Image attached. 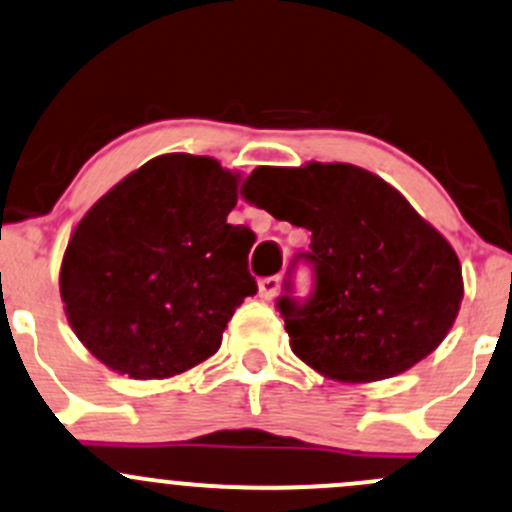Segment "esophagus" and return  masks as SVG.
Masks as SVG:
<instances>
[{
  "instance_id": "esophagus-1",
  "label": "esophagus",
  "mask_w": 512,
  "mask_h": 512,
  "mask_svg": "<svg viewBox=\"0 0 512 512\" xmlns=\"http://www.w3.org/2000/svg\"><path fill=\"white\" fill-rule=\"evenodd\" d=\"M279 284H282V279L279 277H265V279H260V294L265 299H272L274 294L279 292Z\"/></svg>"
}]
</instances>
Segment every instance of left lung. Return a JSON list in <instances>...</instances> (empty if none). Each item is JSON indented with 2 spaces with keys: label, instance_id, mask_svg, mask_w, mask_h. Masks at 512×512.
<instances>
[{
  "label": "left lung",
  "instance_id": "8db88e82",
  "mask_svg": "<svg viewBox=\"0 0 512 512\" xmlns=\"http://www.w3.org/2000/svg\"><path fill=\"white\" fill-rule=\"evenodd\" d=\"M247 201L311 233L306 304L279 297L289 346L338 383H375L427 358L464 299L454 247L397 188L353 164L260 166Z\"/></svg>",
  "mask_w": 512,
  "mask_h": 512
}]
</instances>
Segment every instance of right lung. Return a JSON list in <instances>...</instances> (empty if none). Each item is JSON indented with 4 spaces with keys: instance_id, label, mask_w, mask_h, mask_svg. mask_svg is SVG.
<instances>
[{
    "instance_id": "obj_1",
    "label": "right lung",
    "mask_w": 512,
    "mask_h": 512,
    "mask_svg": "<svg viewBox=\"0 0 512 512\" xmlns=\"http://www.w3.org/2000/svg\"><path fill=\"white\" fill-rule=\"evenodd\" d=\"M238 171L161 154L83 215L61 265L68 324L115 373L164 380L220 348L242 299L255 233L230 225Z\"/></svg>"
}]
</instances>
